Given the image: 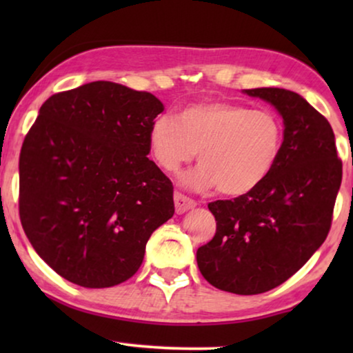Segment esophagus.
<instances>
[{"label": "esophagus", "instance_id": "34e87169", "mask_svg": "<svg viewBox=\"0 0 353 353\" xmlns=\"http://www.w3.org/2000/svg\"><path fill=\"white\" fill-rule=\"evenodd\" d=\"M173 199H175V210L178 215L185 214V212L194 209L196 207V202L190 199V197H186L185 194H181V192H175Z\"/></svg>", "mask_w": 353, "mask_h": 353}]
</instances>
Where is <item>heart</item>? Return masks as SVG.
I'll return each instance as SVG.
<instances>
[{
	"instance_id": "heart-1",
	"label": "heart",
	"mask_w": 353,
	"mask_h": 353,
	"mask_svg": "<svg viewBox=\"0 0 353 353\" xmlns=\"http://www.w3.org/2000/svg\"><path fill=\"white\" fill-rule=\"evenodd\" d=\"M149 146L167 172H176L199 152L201 165L183 183L196 191L216 186L221 194L238 197L262 185L276 165L283 122L270 110L207 101L188 105L176 119L157 117L149 128Z\"/></svg>"
}]
</instances>
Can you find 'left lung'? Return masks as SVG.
I'll return each mask as SVG.
<instances>
[{
    "label": "left lung",
    "mask_w": 353,
    "mask_h": 353,
    "mask_svg": "<svg viewBox=\"0 0 353 353\" xmlns=\"http://www.w3.org/2000/svg\"><path fill=\"white\" fill-rule=\"evenodd\" d=\"M283 117V149L262 185L233 201L209 204L216 231L197 249L202 276L221 291L254 296L279 286L325 243L342 181L327 120L301 94L244 90Z\"/></svg>",
    "instance_id": "1"
}]
</instances>
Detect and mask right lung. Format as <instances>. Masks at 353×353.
I'll return each mask as SVG.
<instances>
[{
	"label": "right lung",
	"mask_w": 353,
	"mask_h": 353,
	"mask_svg": "<svg viewBox=\"0 0 353 353\" xmlns=\"http://www.w3.org/2000/svg\"><path fill=\"white\" fill-rule=\"evenodd\" d=\"M162 110L154 94L114 81L62 91L40 108L19 159V214L33 249L67 281H127L173 216L172 181L146 157Z\"/></svg>",
	"instance_id": "right-lung-1"
}]
</instances>
